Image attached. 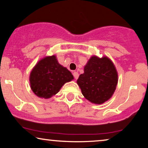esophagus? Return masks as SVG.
<instances>
[{"label":"esophagus","instance_id":"esophagus-1","mask_svg":"<svg viewBox=\"0 0 148 148\" xmlns=\"http://www.w3.org/2000/svg\"><path fill=\"white\" fill-rule=\"evenodd\" d=\"M73 76H74V77H75V79H77L78 77H79V73L76 71L74 72L73 73Z\"/></svg>","mask_w":148,"mask_h":148}]
</instances>
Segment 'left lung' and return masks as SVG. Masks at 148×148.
Wrapping results in <instances>:
<instances>
[{"label": "left lung", "instance_id": "8db88e82", "mask_svg": "<svg viewBox=\"0 0 148 148\" xmlns=\"http://www.w3.org/2000/svg\"><path fill=\"white\" fill-rule=\"evenodd\" d=\"M77 82L87 100L100 104L114 94L118 75L114 64L108 58L94 56L85 66L84 73L80 75Z\"/></svg>", "mask_w": 148, "mask_h": 148}]
</instances>
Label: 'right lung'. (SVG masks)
Instances as JSON below:
<instances>
[{
	"label": "right lung",
	"mask_w": 148,
	"mask_h": 148,
	"mask_svg": "<svg viewBox=\"0 0 148 148\" xmlns=\"http://www.w3.org/2000/svg\"><path fill=\"white\" fill-rule=\"evenodd\" d=\"M72 79L71 73L60 65L54 55L40 60L29 77L30 86L34 94L45 99L57 94L65 83Z\"/></svg>",
	"instance_id": "obj_1"
}]
</instances>
